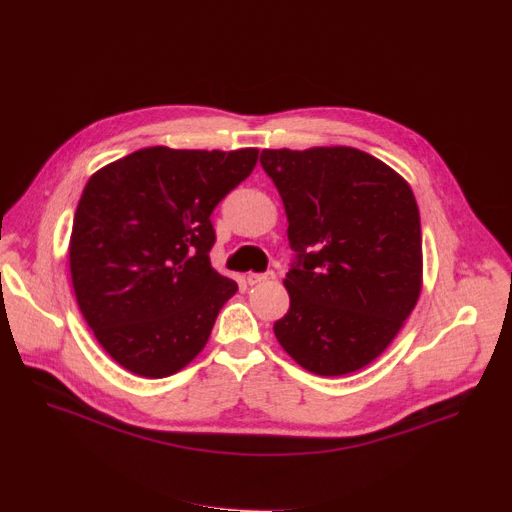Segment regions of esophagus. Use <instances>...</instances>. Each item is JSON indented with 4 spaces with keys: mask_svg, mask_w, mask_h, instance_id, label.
<instances>
[{
    "mask_svg": "<svg viewBox=\"0 0 512 512\" xmlns=\"http://www.w3.org/2000/svg\"><path fill=\"white\" fill-rule=\"evenodd\" d=\"M271 280H276L274 271H265V274H249V276H247V282H249L251 286L261 284V282H271Z\"/></svg>",
    "mask_w": 512,
    "mask_h": 512,
    "instance_id": "esophagus-1",
    "label": "esophagus"
}]
</instances>
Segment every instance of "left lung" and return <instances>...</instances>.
Here are the masks:
<instances>
[{"mask_svg": "<svg viewBox=\"0 0 512 512\" xmlns=\"http://www.w3.org/2000/svg\"><path fill=\"white\" fill-rule=\"evenodd\" d=\"M296 253L280 346L309 372L342 377L381 356L422 290L416 197L393 168L348 146L263 150Z\"/></svg>", "mask_w": 512, "mask_h": 512, "instance_id": "1", "label": "left lung"}]
</instances>
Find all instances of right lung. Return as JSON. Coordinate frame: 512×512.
Wrapping results in <instances>:
<instances>
[{
    "mask_svg": "<svg viewBox=\"0 0 512 512\" xmlns=\"http://www.w3.org/2000/svg\"><path fill=\"white\" fill-rule=\"evenodd\" d=\"M257 156L154 146L86 183L70 238L72 284L98 344L129 372L170 377L208 344L238 290L210 263V216Z\"/></svg>",
    "mask_w": 512,
    "mask_h": 512,
    "instance_id": "add662e5",
    "label": "right lung"
}]
</instances>
